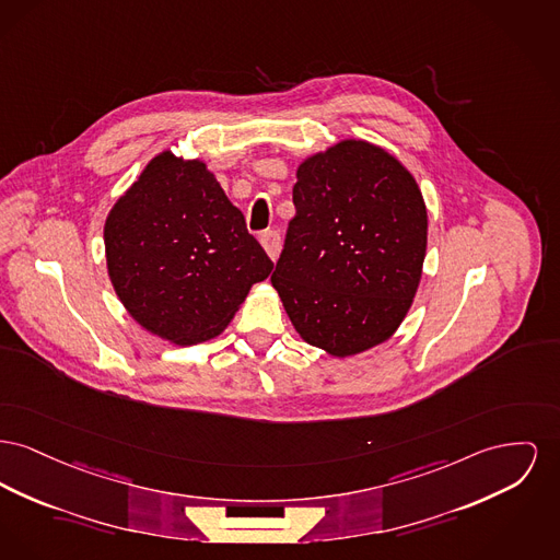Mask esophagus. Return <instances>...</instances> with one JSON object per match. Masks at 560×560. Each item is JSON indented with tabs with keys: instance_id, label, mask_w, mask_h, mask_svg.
I'll list each match as a JSON object with an SVG mask.
<instances>
[{
	"instance_id": "34e87169",
	"label": "esophagus",
	"mask_w": 560,
	"mask_h": 560,
	"mask_svg": "<svg viewBox=\"0 0 560 560\" xmlns=\"http://www.w3.org/2000/svg\"><path fill=\"white\" fill-rule=\"evenodd\" d=\"M260 243H262V247L266 249L268 258L275 262V260L279 258V252H281V234L277 231L262 232Z\"/></svg>"
}]
</instances>
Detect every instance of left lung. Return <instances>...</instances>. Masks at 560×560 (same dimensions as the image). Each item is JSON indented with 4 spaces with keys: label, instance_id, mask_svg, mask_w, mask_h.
Returning a JSON list of instances; mask_svg holds the SVG:
<instances>
[{
    "label": "left lung",
    "instance_id": "8db88e82",
    "mask_svg": "<svg viewBox=\"0 0 560 560\" xmlns=\"http://www.w3.org/2000/svg\"><path fill=\"white\" fill-rule=\"evenodd\" d=\"M296 177L272 288L304 342L358 355L394 336L417 294L425 200L406 166L363 139L308 156Z\"/></svg>",
    "mask_w": 560,
    "mask_h": 560
}]
</instances>
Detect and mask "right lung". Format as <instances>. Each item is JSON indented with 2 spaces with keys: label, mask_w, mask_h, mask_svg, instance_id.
<instances>
[{
  "label": "right lung",
  "mask_w": 560,
  "mask_h": 560,
  "mask_svg": "<svg viewBox=\"0 0 560 560\" xmlns=\"http://www.w3.org/2000/svg\"><path fill=\"white\" fill-rule=\"evenodd\" d=\"M107 275L132 319L173 345L215 338L272 262L202 161L154 156L103 226Z\"/></svg>",
  "instance_id": "1"
}]
</instances>
